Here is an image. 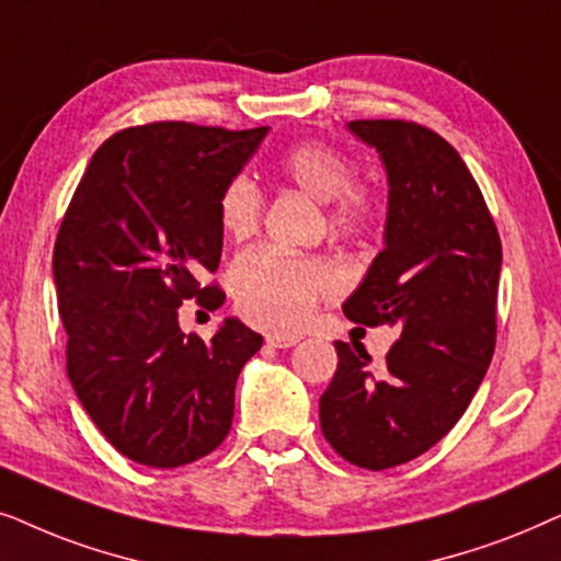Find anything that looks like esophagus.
<instances>
[{
	"label": "esophagus",
	"instance_id": "34e87169",
	"mask_svg": "<svg viewBox=\"0 0 561 561\" xmlns=\"http://www.w3.org/2000/svg\"><path fill=\"white\" fill-rule=\"evenodd\" d=\"M266 343L272 348H293L295 343H300L297 335H266Z\"/></svg>",
	"mask_w": 561,
	"mask_h": 561
}]
</instances>
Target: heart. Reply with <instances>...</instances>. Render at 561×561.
<instances>
[{"label":"heart","instance_id":"obj_1","mask_svg":"<svg viewBox=\"0 0 561 561\" xmlns=\"http://www.w3.org/2000/svg\"><path fill=\"white\" fill-rule=\"evenodd\" d=\"M274 174L325 203L333 226L362 228L375 218L377 192L369 184L351 182V163L333 146L320 140L289 146L274 159ZM218 218L226 236L236 241L259 228L261 194L249 179L236 176L226 184ZM230 287L245 320L274 333H293L310 318L320 297L333 293L335 274L323 261L256 249L230 268Z\"/></svg>","mask_w":561,"mask_h":561}]
</instances>
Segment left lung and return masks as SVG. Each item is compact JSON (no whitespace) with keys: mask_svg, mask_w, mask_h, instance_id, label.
<instances>
[{"mask_svg":"<svg viewBox=\"0 0 561 561\" xmlns=\"http://www.w3.org/2000/svg\"><path fill=\"white\" fill-rule=\"evenodd\" d=\"M387 171L385 249L348 320L398 325L385 364L362 343L335 341L339 369L320 398V428L351 465L390 469L449 433L482 385L495 351L503 245L461 156L423 125L351 119Z\"/></svg>","mask_w":561,"mask_h":561,"instance_id":"left-lung-1","label":"left lung"}]
</instances>
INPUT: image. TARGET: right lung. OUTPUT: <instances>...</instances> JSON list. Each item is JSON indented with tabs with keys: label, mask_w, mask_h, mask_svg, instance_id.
Returning a JSON list of instances; mask_svg holds the SVG:
<instances>
[{
	"label": "right lung",
	"mask_w": 561,
	"mask_h": 561,
	"mask_svg": "<svg viewBox=\"0 0 561 561\" xmlns=\"http://www.w3.org/2000/svg\"><path fill=\"white\" fill-rule=\"evenodd\" d=\"M268 128L151 123L96 148L64 215L54 282L66 371L96 428L138 465L171 469L218 449L236 379L261 335L226 318L210 343L184 335L179 305L220 308L199 287L222 253L218 199Z\"/></svg>",
	"instance_id": "add662e5"
}]
</instances>
